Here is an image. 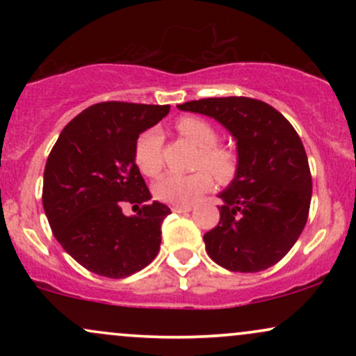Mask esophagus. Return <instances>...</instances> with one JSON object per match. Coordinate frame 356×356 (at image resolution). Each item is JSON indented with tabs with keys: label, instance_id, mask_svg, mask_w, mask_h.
I'll return each mask as SVG.
<instances>
[{
	"label": "esophagus",
	"instance_id": "1",
	"mask_svg": "<svg viewBox=\"0 0 356 356\" xmlns=\"http://www.w3.org/2000/svg\"><path fill=\"white\" fill-rule=\"evenodd\" d=\"M192 211V206H172V212H177V214H182V212Z\"/></svg>",
	"mask_w": 356,
	"mask_h": 356
}]
</instances>
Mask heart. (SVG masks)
Listing matches in <instances>:
<instances>
[{
  "label": "heart",
  "mask_w": 356,
  "mask_h": 356,
  "mask_svg": "<svg viewBox=\"0 0 356 356\" xmlns=\"http://www.w3.org/2000/svg\"><path fill=\"white\" fill-rule=\"evenodd\" d=\"M175 130L199 147L197 167L202 169L192 174H167L154 186V195L162 202L174 206H187L199 195L209 191L214 182L212 174L220 182H227L238 174L239 154L229 145L218 144L219 132L211 122L201 117H181L175 122ZM162 134L149 129L140 134L134 147L136 164L142 174L155 177L162 170ZM213 170H204L203 165Z\"/></svg>",
  "instance_id": "b5f03b06"
}]
</instances>
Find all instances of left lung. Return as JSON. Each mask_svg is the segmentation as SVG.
<instances>
[{
  "label": "left lung",
  "mask_w": 356,
  "mask_h": 356,
  "mask_svg": "<svg viewBox=\"0 0 356 356\" xmlns=\"http://www.w3.org/2000/svg\"><path fill=\"white\" fill-rule=\"evenodd\" d=\"M177 108L216 118L238 145V174L219 194V224L204 234L207 254L229 271L275 266L303 232L312 202L300 136L276 108L248 97L192 100Z\"/></svg>",
  "instance_id": "1"
}]
</instances>
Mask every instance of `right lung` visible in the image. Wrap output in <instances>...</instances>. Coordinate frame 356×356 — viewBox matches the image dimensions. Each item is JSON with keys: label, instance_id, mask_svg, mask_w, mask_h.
Returning <instances> with one entry per match:
<instances>
[{"label": "right lung", "instance_id": "right-lung-1", "mask_svg": "<svg viewBox=\"0 0 356 356\" xmlns=\"http://www.w3.org/2000/svg\"><path fill=\"white\" fill-rule=\"evenodd\" d=\"M169 105L102 102L61 130L43 175L48 222L76 263L120 280L144 269L161 248V224L170 209L150 201L136 164L138 136L169 113ZM124 202L142 205L137 216Z\"/></svg>", "mask_w": 356, "mask_h": 356}]
</instances>
